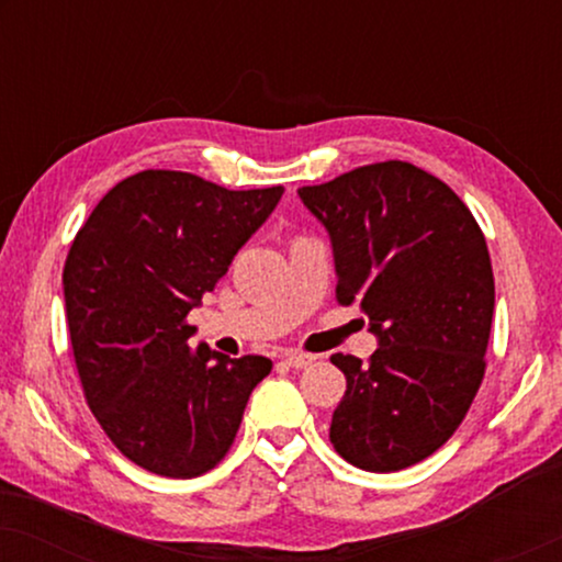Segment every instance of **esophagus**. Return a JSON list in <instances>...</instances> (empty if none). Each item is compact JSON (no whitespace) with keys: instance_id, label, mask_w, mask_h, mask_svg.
<instances>
[{"instance_id":"1","label":"esophagus","mask_w":562,"mask_h":562,"mask_svg":"<svg viewBox=\"0 0 562 562\" xmlns=\"http://www.w3.org/2000/svg\"><path fill=\"white\" fill-rule=\"evenodd\" d=\"M312 360H314V356H306V352H296V350H291L283 356V363H286L289 368H306Z\"/></svg>"}]
</instances>
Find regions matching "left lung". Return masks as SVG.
Masks as SVG:
<instances>
[{
    "label": "left lung",
    "instance_id": "8db88e82",
    "mask_svg": "<svg viewBox=\"0 0 562 562\" xmlns=\"http://www.w3.org/2000/svg\"><path fill=\"white\" fill-rule=\"evenodd\" d=\"M299 199L327 229L337 302H358L379 340L368 363L333 356L348 389L329 440L363 471H402L450 440L481 386L494 317L486 240L448 183L404 160Z\"/></svg>",
    "mask_w": 562,
    "mask_h": 562
}]
</instances>
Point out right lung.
Listing matches in <instances>:
<instances>
[{"label": "right lung", "mask_w": 562, "mask_h": 562, "mask_svg": "<svg viewBox=\"0 0 562 562\" xmlns=\"http://www.w3.org/2000/svg\"><path fill=\"white\" fill-rule=\"evenodd\" d=\"M281 194L140 171L106 191L68 250L64 299L83 394L106 437L145 471L194 479L217 465L271 373L263 356L194 348L187 314Z\"/></svg>", "instance_id": "add662e5"}]
</instances>
